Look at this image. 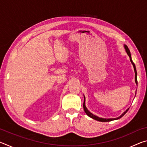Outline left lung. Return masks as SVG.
Returning a JSON list of instances; mask_svg holds the SVG:
<instances>
[{"label": "left lung", "instance_id": "left-lung-1", "mask_svg": "<svg viewBox=\"0 0 147 147\" xmlns=\"http://www.w3.org/2000/svg\"><path fill=\"white\" fill-rule=\"evenodd\" d=\"M124 49H125V51H126V53H127L128 56L130 57V59L131 63V64L133 65V66H134V71H135V82H136V83L137 85H138V80H137V71H136V65H135V64H134V63L133 62L132 59H131V54H130V50L128 49V47L127 46H126V45H124ZM84 104H83V107H84V111H85L86 113L89 117H91V118H92V119H94V120L98 121H100V122H109V121L117 120V119H120V118L124 116V114H125L126 112H127V111H128V109H129V108H128L125 111H124V112L123 114H122V115H121L120 117H117V118H113V119H104V118L98 117L93 115V113H91L90 112V111H89L88 110V109H87L86 106V102H85V101H86V100H85V96H84Z\"/></svg>", "mask_w": 147, "mask_h": 147}]
</instances>
